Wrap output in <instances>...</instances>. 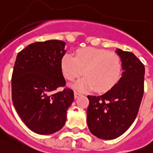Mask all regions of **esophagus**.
Returning <instances> with one entry per match:
<instances>
[{
	"instance_id": "34e87169",
	"label": "esophagus",
	"mask_w": 153,
	"mask_h": 153,
	"mask_svg": "<svg viewBox=\"0 0 153 153\" xmlns=\"http://www.w3.org/2000/svg\"><path fill=\"white\" fill-rule=\"evenodd\" d=\"M80 95H81L80 93H79V92L77 91H74V97H75V98H77L78 97L80 96Z\"/></svg>"
}]
</instances>
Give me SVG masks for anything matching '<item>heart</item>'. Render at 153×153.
<instances>
[{"label": "heart", "instance_id": "b5f03b06", "mask_svg": "<svg viewBox=\"0 0 153 153\" xmlns=\"http://www.w3.org/2000/svg\"><path fill=\"white\" fill-rule=\"evenodd\" d=\"M61 67L68 80H74L84 73L86 77L78 80L74 85L76 89L88 91L94 88L98 92H105L119 80L122 63L117 53L88 47L76 50L75 57L71 54L64 55Z\"/></svg>", "mask_w": 153, "mask_h": 153}]
</instances>
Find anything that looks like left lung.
I'll use <instances>...</instances> for the list:
<instances>
[{
	"instance_id": "1",
	"label": "left lung",
	"mask_w": 153,
	"mask_h": 153,
	"mask_svg": "<svg viewBox=\"0 0 153 153\" xmlns=\"http://www.w3.org/2000/svg\"><path fill=\"white\" fill-rule=\"evenodd\" d=\"M124 71L110 91L100 96L88 95V128L105 140L123 134L137 117L144 94L145 66L133 53L117 49Z\"/></svg>"
}]
</instances>
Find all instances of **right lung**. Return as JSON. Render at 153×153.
<instances>
[{"instance_id":"obj_1","label":"right lung","mask_w":153,"mask_h":153,"mask_svg":"<svg viewBox=\"0 0 153 153\" xmlns=\"http://www.w3.org/2000/svg\"><path fill=\"white\" fill-rule=\"evenodd\" d=\"M65 43L35 42L18 53L11 76V98L18 114L31 131L50 134L62 128L74 91L65 87L61 62ZM63 87L62 92H56Z\"/></svg>"}]
</instances>
